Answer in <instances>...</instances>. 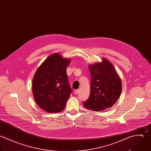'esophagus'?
Masks as SVG:
<instances>
[{
	"label": "esophagus",
	"instance_id": "1",
	"mask_svg": "<svg viewBox=\"0 0 151 151\" xmlns=\"http://www.w3.org/2000/svg\"><path fill=\"white\" fill-rule=\"evenodd\" d=\"M79 89H77V90H75V91H74V94H77L79 92Z\"/></svg>",
	"mask_w": 151,
	"mask_h": 151
}]
</instances>
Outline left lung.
Returning <instances> with one entry per match:
<instances>
[{
  "label": "left lung",
  "instance_id": "obj_1",
  "mask_svg": "<svg viewBox=\"0 0 151 151\" xmlns=\"http://www.w3.org/2000/svg\"><path fill=\"white\" fill-rule=\"evenodd\" d=\"M91 93L83 106L90 110L101 111L111 107L120 96L122 82L113 65L105 58L100 62L90 64Z\"/></svg>",
  "mask_w": 151,
  "mask_h": 151
}]
</instances>
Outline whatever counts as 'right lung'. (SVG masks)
Here are the masks:
<instances>
[{"mask_svg": "<svg viewBox=\"0 0 151 151\" xmlns=\"http://www.w3.org/2000/svg\"><path fill=\"white\" fill-rule=\"evenodd\" d=\"M70 60L54 53L41 64L34 75L32 91L34 100L47 113H59L65 107L72 91L66 74Z\"/></svg>", "mask_w": 151, "mask_h": 151, "instance_id": "add662e5", "label": "right lung"}]
</instances>
